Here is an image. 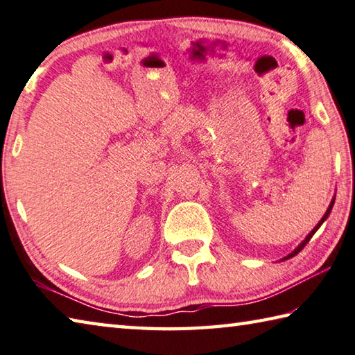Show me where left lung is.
<instances>
[{"mask_svg":"<svg viewBox=\"0 0 355 355\" xmlns=\"http://www.w3.org/2000/svg\"><path fill=\"white\" fill-rule=\"evenodd\" d=\"M334 203H335V197H332V200H331V203H329V208H327V211L324 212V216L323 217H321V220L317 223V225H315V228L311 231V233H309L307 236H306V239L304 241H302L300 245H298V247H296L293 251H292V253H290V254H287L286 257H282V259L281 261H287V259H290V257H293V256H296V254H298L300 253V251L302 250V248H304L306 247V245H307V242L309 241H311L312 239V236L315 234V233H317V231H318V228L321 227V225H323L324 223V220H326V218L327 217H329V214H331V211H332V206H334Z\"/></svg>","mask_w":355,"mask_h":355,"instance_id":"1","label":"left lung"}]
</instances>
